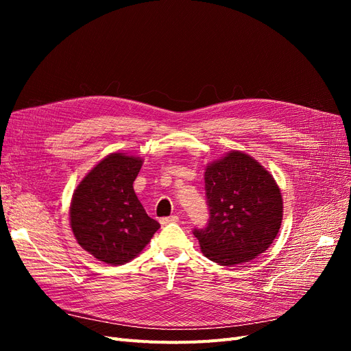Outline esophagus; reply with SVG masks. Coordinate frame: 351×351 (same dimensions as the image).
<instances>
[{
	"label": "esophagus",
	"mask_w": 351,
	"mask_h": 351,
	"mask_svg": "<svg viewBox=\"0 0 351 351\" xmlns=\"http://www.w3.org/2000/svg\"><path fill=\"white\" fill-rule=\"evenodd\" d=\"M169 222H178V217L171 215V217H165L161 219V224H169Z\"/></svg>",
	"instance_id": "1"
}]
</instances>
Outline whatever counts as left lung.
<instances>
[{
  "instance_id": "1",
  "label": "left lung",
  "mask_w": 351,
  "mask_h": 351,
  "mask_svg": "<svg viewBox=\"0 0 351 351\" xmlns=\"http://www.w3.org/2000/svg\"><path fill=\"white\" fill-rule=\"evenodd\" d=\"M208 226L195 228L202 253L222 267L267 250L282 222V196L272 174L250 155L231 151L206 165Z\"/></svg>"
}]
</instances>
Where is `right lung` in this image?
I'll return each mask as SVG.
<instances>
[{
  "mask_svg": "<svg viewBox=\"0 0 351 351\" xmlns=\"http://www.w3.org/2000/svg\"><path fill=\"white\" fill-rule=\"evenodd\" d=\"M142 164L139 156L110 154L84 176L71 197L74 237L92 256L114 267L134 259L161 227L134 193Z\"/></svg>",
  "mask_w": 351,
  "mask_h": 351,
  "instance_id": "obj_1",
  "label": "right lung"
}]
</instances>
